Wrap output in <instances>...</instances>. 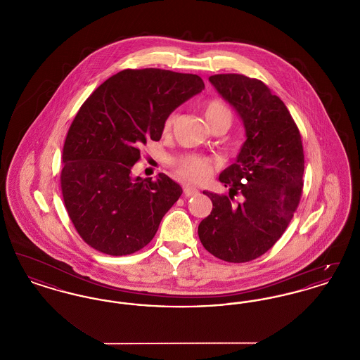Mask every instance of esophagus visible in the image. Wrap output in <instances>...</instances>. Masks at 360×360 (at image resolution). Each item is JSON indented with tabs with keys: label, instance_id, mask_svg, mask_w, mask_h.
Listing matches in <instances>:
<instances>
[{
	"label": "esophagus",
	"instance_id": "esophagus-1",
	"mask_svg": "<svg viewBox=\"0 0 360 360\" xmlns=\"http://www.w3.org/2000/svg\"><path fill=\"white\" fill-rule=\"evenodd\" d=\"M184 193H185L186 197H191V195H195V194L198 193V190L195 188H193V186L186 185V186H184Z\"/></svg>",
	"mask_w": 360,
	"mask_h": 360
}]
</instances>
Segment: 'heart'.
<instances>
[{"label":"heart","mask_w":360,"mask_h":360,"mask_svg":"<svg viewBox=\"0 0 360 360\" xmlns=\"http://www.w3.org/2000/svg\"><path fill=\"white\" fill-rule=\"evenodd\" d=\"M204 116L210 128L217 124H223L226 128H229L232 122V110L221 100L207 101L204 106ZM175 119V115H172L166 120L163 127L165 134H170ZM175 170L179 176H182L188 182L200 184L207 179L213 172V163L207 158H202L198 155H184L175 162Z\"/></svg>","instance_id":"1"}]
</instances>
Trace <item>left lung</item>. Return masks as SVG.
Returning <instances> with one entry per match:
<instances>
[{"instance_id":"obj_1","label":"left lung","mask_w":360,"mask_h":360,"mask_svg":"<svg viewBox=\"0 0 360 360\" xmlns=\"http://www.w3.org/2000/svg\"><path fill=\"white\" fill-rule=\"evenodd\" d=\"M209 82L239 115L245 141L219 176L228 195L204 191L213 209L198 236L212 255L244 263L267 252L290 223L302 194L304 148L286 105L262 81L217 74ZM236 193L239 205L231 201Z\"/></svg>"}]
</instances>
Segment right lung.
<instances>
[{"mask_svg": "<svg viewBox=\"0 0 360 360\" xmlns=\"http://www.w3.org/2000/svg\"><path fill=\"white\" fill-rule=\"evenodd\" d=\"M205 89L195 74L122 70L78 110L63 147L62 194L70 220L94 250L122 257L147 245L182 188L160 172L135 176L147 140L159 141L172 112Z\"/></svg>", "mask_w": 360, "mask_h": 360, "instance_id": "1", "label": "right lung"}]
</instances>
